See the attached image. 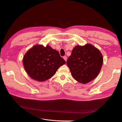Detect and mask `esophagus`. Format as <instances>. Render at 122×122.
I'll list each match as a JSON object with an SVG mask.
<instances>
[{
	"instance_id": "esophagus-1",
	"label": "esophagus",
	"mask_w": 122,
	"mask_h": 122,
	"mask_svg": "<svg viewBox=\"0 0 122 122\" xmlns=\"http://www.w3.org/2000/svg\"><path fill=\"white\" fill-rule=\"evenodd\" d=\"M63 59H64V60H65L66 61V60H67V57H66V56H63Z\"/></svg>"
}]
</instances>
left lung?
I'll list each match as a JSON object with an SVG mask.
<instances>
[{"label": "left lung", "mask_w": 122, "mask_h": 122, "mask_svg": "<svg viewBox=\"0 0 122 122\" xmlns=\"http://www.w3.org/2000/svg\"><path fill=\"white\" fill-rule=\"evenodd\" d=\"M103 62L101 52L95 46L86 44L76 46L66 61L73 78L85 84L97 77L102 68Z\"/></svg>", "instance_id": "1"}]
</instances>
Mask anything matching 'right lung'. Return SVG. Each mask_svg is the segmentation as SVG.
Returning <instances> with one entry per match:
<instances>
[{
    "mask_svg": "<svg viewBox=\"0 0 122 122\" xmlns=\"http://www.w3.org/2000/svg\"><path fill=\"white\" fill-rule=\"evenodd\" d=\"M66 63L59 52L50 46L36 45L28 50L23 59L24 68L29 76L42 82L52 77L60 66Z\"/></svg>",
    "mask_w": 122,
    "mask_h": 122,
    "instance_id": "1",
    "label": "right lung"
}]
</instances>
